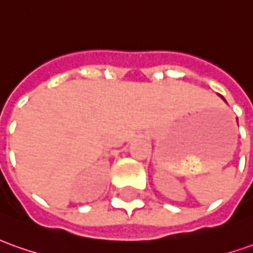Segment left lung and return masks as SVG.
Wrapping results in <instances>:
<instances>
[{
	"label": "left lung",
	"instance_id": "obj_1",
	"mask_svg": "<svg viewBox=\"0 0 253 253\" xmlns=\"http://www.w3.org/2000/svg\"><path fill=\"white\" fill-rule=\"evenodd\" d=\"M222 99H223V96H222Z\"/></svg>",
	"mask_w": 253,
	"mask_h": 253
}]
</instances>
